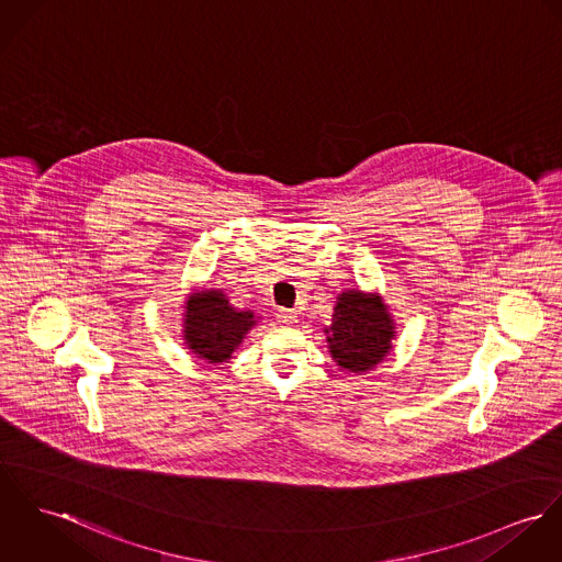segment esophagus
I'll list each match as a JSON object with an SVG mask.
<instances>
[{
	"mask_svg": "<svg viewBox=\"0 0 562 562\" xmlns=\"http://www.w3.org/2000/svg\"><path fill=\"white\" fill-rule=\"evenodd\" d=\"M277 322L279 324H285V326H292L299 322V313L296 311H290V308H279L277 311Z\"/></svg>",
	"mask_w": 562,
	"mask_h": 562,
	"instance_id": "34e87169",
	"label": "esophagus"
}]
</instances>
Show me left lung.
I'll list each match as a JSON object with an SVG mask.
<instances>
[{
  "label": "left lung",
  "instance_id": "left-lung-1",
  "mask_svg": "<svg viewBox=\"0 0 562 562\" xmlns=\"http://www.w3.org/2000/svg\"><path fill=\"white\" fill-rule=\"evenodd\" d=\"M324 333L330 358L352 373H367L384 362L397 335L391 306L382 294L362 290L337 294L333 322Z\"/></svg>",
  "mask_w": 562,
  "mask_h": 562
}]
</instances>
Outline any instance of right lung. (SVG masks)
<instances>
[{"instance_id":"obj_1","label":"right lung","mask_w":562,"mask_h":562,"mask_svg":"<svg viewBox=\"0 0 562 562\" xmlns=\"http://www.w3.org/2000/svg\"><path fill=\"white\" fill-rule=\"evenodd\" d=\"M182 339L187 348L210 364H223L257 326L249 308L232 305L221 288H198L182 305Z\"/></svg>"}]
</instances>
